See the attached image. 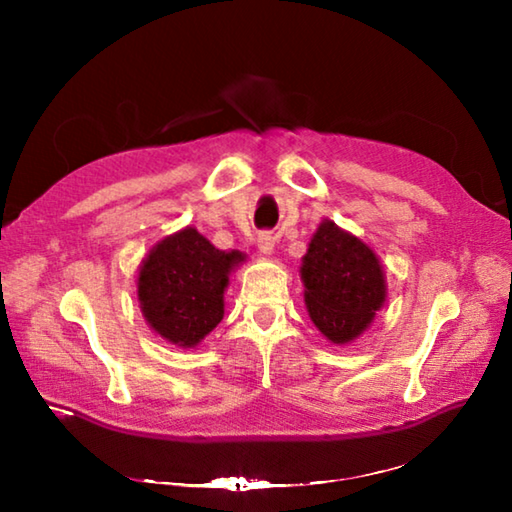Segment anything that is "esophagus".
Segmentation results:
<instances>
[{"label": "esophagus", "instance_id": "1", "mask_svg": "<svg viewBox=\"0 0 512 512\" xmlns=\"http://www.w3.org/2000/svg\"><path fill=\"white\" fill-rule=\"evenodd\" d=\"M273 248H275V235H271V232H259V235H257V250H259V253L271 255Z\"/></svg>", "mask_w": 512, "mask_h": 512}]
</instances>
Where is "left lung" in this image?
<instances>
[{
  "label": "left lung",
  "mask_w": 512,
  "mask_h": 512,
  "mask_svg": "<svg viewBox=\"0 0 512 512\" xmlns=\"http://www.w3.org/2000/svg\"><path fill=\"white\" fill-rule=\"evenodd\" d=\"M300 273L309 316L332 343L357 339L386 300L377 255L332 221L320 223Z\"/></svg>",
  "instance_id": "8db88e82"
}]
</instances>
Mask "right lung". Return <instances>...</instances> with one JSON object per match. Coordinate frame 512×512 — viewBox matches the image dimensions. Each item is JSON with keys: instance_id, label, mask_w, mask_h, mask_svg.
Here are the masks:
<instances>
[{"instance_id": "right-lung-1", "label": "right lung", "mask_w": 512, "mask_h": 512, "mask_svg": "<svg viewBox=\"0 0 512 512\" xmlns=\"http://www.w3.org/2000/svg\"><path fill=\"white\" fill-rule=\"evenodd\" d=\"M241 253H223L194 228L167 237L144 259L137 296L142 314L164 339L194 348L223 318V291Z\"/></svg>"}]
</instances>
